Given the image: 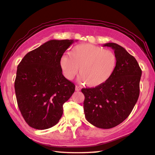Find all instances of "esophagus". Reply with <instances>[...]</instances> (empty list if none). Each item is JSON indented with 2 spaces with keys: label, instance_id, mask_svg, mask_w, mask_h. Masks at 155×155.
<instances>
[{
  "label": "esophagus",
  "instance_id": "1",
  "mask_svg": "<svg viewBox=\"0 0 155 155\" xmlns=\"http://www.w3.org/2000/svg\"><path fill=\"white\" fill-rule=\"evenodd\" d=\"M81 90V88L79 86H75V91H79Z\"/></svg>",
  "mask_w": 155,
  "mask_h": 155
}]
</instances>
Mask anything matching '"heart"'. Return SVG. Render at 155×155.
<instances>
[{
	"instance_id": "obj_1",
	"label": "heart",
	"mask_w": 155,
	"mask_h": 155,
	"mask_svg": "<svg viewBox=\"0 0 155 155\" xmlns=\"http://www.w3.org/2000/svg\"><path fill=\"white\" fill-rule=\"evenodd\" d=\"M69 55L62 56L60 60L64 77L73 79L80 68V81L90 87L106 82L114 72L117 62L113 51L90 43L75 46Z\"/></svg>"
}]
</instances>
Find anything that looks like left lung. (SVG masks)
Listing matches in <instances>:
<instances>
[{
	"mask_svg": "<svg viewBox=\"0 0 155 155\" xmlns=\"http://www.w3.org/2000/svg\"><path fill=\"white\" fill-rule=\"evenodd\" d=\"M117 59L114 72L106 82L84 88V110L89 123L101 129H111L125 120L140 95L142 69L134 56L122 46L108 43Z\"/></svg>",
	"mask_w": 155,
	"mask_h": 155,
	"instance_id": "8db88e82",
	"label": "left lung"
}]
</instances>
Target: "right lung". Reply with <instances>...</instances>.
Here are the masks:
<instances>
[{
    "label": "right lung",
    "instance_id": "add662e5",
    "mask_svg": "<svg viewBox=\"0 0 155 155\" xmlns=\"http://www.w3.org/2000/svg\"><path fill=\"white\" fill-rule=\"evenodd\" d=\"M73 40H51L27 53L19 63L14 87L18 105L32 128L47 129L58 123L63 104L75 86L62 75L60 60Z\"/></svg>",
    "mask_w": 155,
    "mask_h": 155
}]
</instances>
